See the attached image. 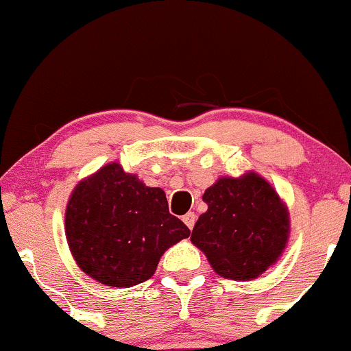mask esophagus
Instances as JSON below:
<instances>
[{
  "mask_svg": "<svg viewBox=\"0 0 351 351\" xmlns=\"http://www.w3.org/2000/svg\"><path fill=\"white\" fill-rule=\"evenodd\" d=\"M182 221H184V224L187 226V228L192 229V228H194V222H195V214L194 213H187L186 216L182 217Z\"/></svg>",
  "mask_w": 351,
  "mask_h": 351,
  "instance_id": "34e87169",
  "label": "esophagus"
}]
</instances>
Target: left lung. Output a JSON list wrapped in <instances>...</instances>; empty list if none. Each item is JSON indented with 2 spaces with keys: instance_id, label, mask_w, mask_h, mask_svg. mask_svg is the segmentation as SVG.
I'll use <instances>...</instances> for the list:
<instances>
[{
  "instance_id": "obj_1",
  "label": "left lung",
  "mask_w": 351,
  "mask_h": 351,
  "mask_svg": "<svg viewBox=\"0 0 351 351\" xmlns=\"http://www.w3.org/2000/svg\"><path fill=\"white\" fill-rule=\"evenodd\" d=\"M191 241L226 280L251 281L276 265L289 237L288 206L254 171L207 187Z\"/></svg>"
}]
</instances>
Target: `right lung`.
I'll return each mask as SVG.
<instances>
[{"label": "right lung", "mask_w": 351, "mask_h": 351, "mask_svg": "<svg viewBox=\"0 0 351 351\" xmlns=\"http://www.w3.org/2000/svg\"><path fill=\"white\" fill-rule=\"evenodd\" d=\"M65 234L86 276L105 286L132 288L150 280L162 254L191 231L169 213L160 187L145 186L119 162H108L71 191Z\"/></svg>", "instance_id": "obj_1"}]
</instances>
